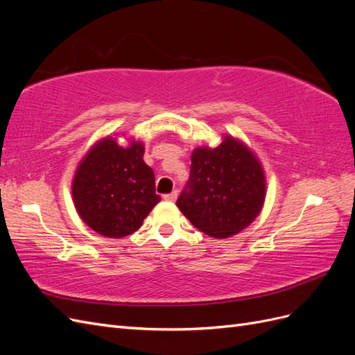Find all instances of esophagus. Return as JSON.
<instances>
[{"label": "esophagus", "instance_id": "34e87169", "mask_svg": "<svg viewBox=\"0 0 355 355\" xmlns=\"http://www.w3.org/2000/svg\"><path fill=\"white\" fill-rule=\"evenodd\" d=\"M163 198H164L166 201H175V200L178 198V192L173 191V192H170V194H164Z\"/></svg>", "mask_w": 355, "mask_h": 355}]
</instances>
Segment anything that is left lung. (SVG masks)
Instances as JSON below:
<instances>
[{
	"label": "left lung",
	"instance_id": "left-lung-1",
	"mask_svg": "<svg viewBox=\"0 0 355 355\" xmlns=\"http://www.w3.org/2000/svg\"><path fill=\"white\" fill-rule=\"evenodd\" d=\"M265 200V176L249 148L232 137L197 148L189 179L176 201L201 232L216 239L237 234L256 219Z\"/></svg>",
	"mask_w": 355,
	"mask_h": 355
}]
</instances>
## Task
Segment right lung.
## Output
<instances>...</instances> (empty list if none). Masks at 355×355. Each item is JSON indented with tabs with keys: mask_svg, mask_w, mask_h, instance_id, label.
Returning a JSON list of instances; mask_svg holds the SVG:
<instances>
[{
	"mask_svg": "<svg viewBox=\"0 0 355 355\" xmlns=\"http://www.w3.org/2000/svg\"><path fill=\"white\" fill-rule=\"evenodd\" d=\"M72 197L81 219L110 239H121L142 227L161 197L155 176L144 161V145L123 148L112 137L94 145L75 171Z\"/></svg>",
	"mask_w": 355,
	"mask_h": 355,
	"instance_id": "1",
	"label": "right lung"
}]
</instances>
